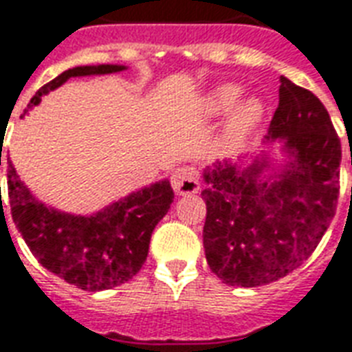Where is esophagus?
I'll list each match as a JSON object with an SVG mask.
<instances>
[{
  "mask_svg": "<svg viewBox=\"0 0 352 352\" xmlns=\"http://www.w3.org/2000/svg\"><path fill=\"white\" fill-rule=\"evenodd\" d=\"M171 184L179 195L197 194L199 192V173L194 168H179L171 175Z\"/></svg>",
  "mask_w": 352,
  "mask_h": 352,
  "instance_id": "34e87169",
  "label": "esophagus"
}]
</instances>
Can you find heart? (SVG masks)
Wrapping results in <instances>:
<instances>
[{
  "label": "heart",
  "mask_w": 352,
  "mask_h": 352,
  "mask_svg": "<svg viewBox=\"0 0 352 352\" xmlns=\"http://www.w3.org/2000/svg\"><path fill=\"white\" fill-rule=\"evenodd\" d=\"M240 98V88L234 85H225L218 88L212 94L208 101H206V109L212 114H219V112L229 111L230 107L238 101ZM260 114H262V104L256 99H248L236 109L234 116L230 120V131L234 134L248 133L249 129L253 127L254 123L258 122Z\"/></svg>",
  "instance_id": "1"
}]
</instances>
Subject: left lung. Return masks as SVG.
Returning <instances> with one entry per match:
<instances>
[{"instance_id":"1","label":"left lung","mask_w":352,"mask_h":352,"mask_svg":"<svg viewBox=\"0 0 352 352\" xmlns=\"http://www.w3.org/2000/svg\"><path fill=\"white\" fill-rule=\"evenodd\" d=\"M267 133L270 140L284 138L283 151L292 158L272 181H258L265 160L243 171L218 164L205 173L206 262L229 286L254 288L289 275L336 214L342 144L325 104L280 77Z\"/></svg>"}]
</instances>
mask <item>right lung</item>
Wrapping results in <instances>:
<instances>
[{"instance_id":"right-lung-1","label":"right lung","mask_w":352,"mask_h":352,"mask_svg":"<svg viewBox=\"0 0 352 352\" xmlns=\"http://www.w3.org/2000/svg\"><path fill=\"white\" fill-rule=\"evenodd\" d=\"M120 69L123 66L112 64L66 69L40 88L27 109L38 104L44 94L60 87L69 77L112 74ZM7 177L12 221L27 248L45 270L85 292L116 288L140 272L153 230L170 210L175 197L170 181H160L94 216H69L47 208L33 197L10 160Z\"/></svg>"}]
</instances>
